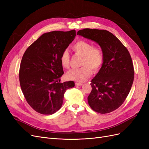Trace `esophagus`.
<instances>
[{
	"mask_svg": "<svg viewBox=\"0 0 149 149\" xmlns=\"http://www.w3.org/2000/svg\"><path fill=\"white\" fill-rule=\"evenodd\" d=\"M75 85L76 86H81L82 83H79V82H76L75 83Z\"/></svg>",
	"mask_w": 149,
	"mask_h": 149,
	"instance_id": "esophagus-1",
	"label": "esophagus"
}]
</instances>
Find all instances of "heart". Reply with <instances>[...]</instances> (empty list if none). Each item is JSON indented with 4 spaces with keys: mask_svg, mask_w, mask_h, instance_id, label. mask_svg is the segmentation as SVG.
I'll return each instance as SVG.
<instances>
[{
    "mask_svg": "<svg viewBox=\"0 0 149 149\" xmlns=\"http://www.w3.org/2000/svg\"><path fill=\"white\" fill-rule=\"evenodd\" d=\"M71 48L76 55L81 56L80 60L81 67L68 72L66 75L68 79L82 82L92 74L93 70L97 72L101 69L104 60V54L100 47L94 46L93 43L86 40H79L72 45ZM70 58L68 49L61 52L60 61L63 68H69Z\"/></svg>",
    "mask_w": 149,
    "mask_h": 149,
    "instance_id": "b5f03b06",
    "label": "heart"
}]
</instances>
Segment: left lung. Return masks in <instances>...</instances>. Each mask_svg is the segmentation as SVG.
<instances>
[{"instance_id": "left-lung-1", "label": "left lung", "mask_w": 149, "mask_h": 149, "mask_svg": "<svg viewBox=\"0 0 149 149\" xmlns=\"http://www.w3.org/2000/svg\"><path fill=\"white\" fill-rule=\"evenodd\" d=\"M77 34L97 43L104 54L102 67L91 81L92 90L88 101L97 113H109L123 104L131 89L134 78L131 56L109 31L84 29Z\"/></svg>"}]
</instances>
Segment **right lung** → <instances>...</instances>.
I'll return each mask as SVG.
<instances>
[{"instance_id": "1", "label": "right lung", "mask_w": 149, "mask_h": 149, "mask_svg": "<svg viewBox=\"0 0 149 149\" xmlns=\"http://www.w3.org/2000/svg\"><path fill=\"white\" fill-rule=\"evenodd\" d=\"M75 30L43 33L26 49L20 63L19 81L26 102L36 112L53 114L59 110L73 81L60 83L64 71L60 57L74 39Z\"/></svg>"}]
</instances>
